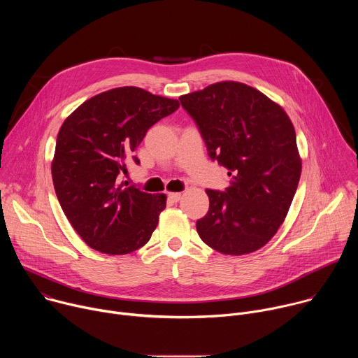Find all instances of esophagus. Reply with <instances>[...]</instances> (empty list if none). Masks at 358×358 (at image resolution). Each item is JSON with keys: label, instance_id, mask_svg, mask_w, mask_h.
I'll return each mask as SVG.
<instances>
[{"label": "esophagus", "instance_id": "obj_1", "mask_svg": "<svg viewBox=\"0 0 358 358\" xmlns=\"http://www.w3.org/2000/svg\"><path fill=\"white\" fill-rule=\"evenodd\" d=\"M167 196H169V199L171 202H178L181 199V194L180 192H170Z\"/></svg>", "mask_w": 358, "mask_h": 358}]
</instances>
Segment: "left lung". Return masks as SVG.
<instances>
[{
    "label": "left lung",
    "instance_id": "1",
    "mask_svg": "<svg viewBox=\"0 0 358 358\" xmlns=\"http://www.w3.org/2000/svg\"><path fill=\"white\" fill-rule=\"evenodd\" d=\"M210 159L228 170L225 191L206 189L207 215L199 238L225 255L266 245L290 208L301 173L294 127L286 112L259 90L218 82L180 97Z\"/></svg>",
    "mask_w": 358,
    "mask_h": 358
}]
</instances>
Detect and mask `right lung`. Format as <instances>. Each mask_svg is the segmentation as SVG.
<instances>
[{"mask_svg": "<svg viewBox=\"0 0 358 358\" xmlns=\"http://www.w3.org/2000/svg\"><path fill=\"white\" fill-rule=\"evenodd\" d=\"M180 108L178 100L116 87L82 103L62 124L52 162L61 207L93 249L126 255L148 242L166 208L164 194L119 184L147 130Z\"/></svg>", "mask_w": 358, "mask_h": 358, "instance_id": "right-lung-1", "label": "right lung"}]
</instances>
